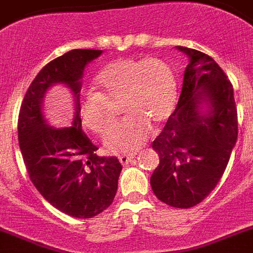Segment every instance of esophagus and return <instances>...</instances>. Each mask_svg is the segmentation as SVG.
<instances>
[{"label":"esophagus","instance_id":"1","mask_svg":"<svg viewBox=\"0 0 253 253\" xmlns=\"http://www.w3.org/2000/svg\"><path fill=\"white\" fill-rule=\"evenodd\" d=\"M134 158H135V155H134V154H123V155H119V161H120V163L123 164V166H125V164H128L129 162L134 161Z\"/></svg>","mask_w":253,"mask_h":253}]
</instances>
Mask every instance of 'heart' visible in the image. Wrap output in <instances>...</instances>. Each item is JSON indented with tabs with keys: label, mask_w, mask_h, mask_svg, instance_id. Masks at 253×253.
Returning <instances> with one entry per match:
<instances>
[{
	"label": "heart",
	"mask_w": 253,
	"mask_h": 253,
	"mask_svg": "<svg viewBox=\"0 0 253 253\" xmlns=\"http://www.w3.org/2000/svg\"><path fill=\"white\" fill-rule=\"evenodd\" d=\"M98 91L85 92L80 104L81 122L89 130L104 134L114 122L106 101L123 98L124 120L110 129L104 145L114 153L133 152L144 144L152 126L170 118L177 103L172 69L155 57H123L109 62L95 80Z\"/></svg>",
	"instance_id": "obj_1"
}]
</instances>
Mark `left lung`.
<instances>
[{
	"instance_id": "left-lung-1",
	"label": "left lung",
	"mask_w": 253,
	"mask_h": 253,
	"mask_svg": "<svg viewBox=\"0 0 253 253\" xmlns=\"http://www.w3.org/2000/svg\"><path fill=\"white\" fill-rule=\"evenodd\" d=\"M189 62L174 113L153 142L155 197L175 208L198 205L216 188L237 140L233 87L212 57L177 46Z\"/></svg>"
}]
</instances>
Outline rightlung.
<instances>
[{
    "mask_svg": "<svg viewBox=\"0 0 253 253\" xmlns=\"http://www.w3.org/2000/svg\"><path fill=\"white\" fill-rule=\"evenodd\" d=\"M101 50H71L48 62L30 85L18 115V144L30 179L50 205L76 218H91L114 201L122 164L99 157L81 129L80 91L84 70ZM54 84L71 90L73 126L47 124L43 98Z\"/></svg>",
    "mask_w": 253,
    "mask_h": 253,
    "instance_id": "1",
    "label": "right lung"
}]
</instances>
